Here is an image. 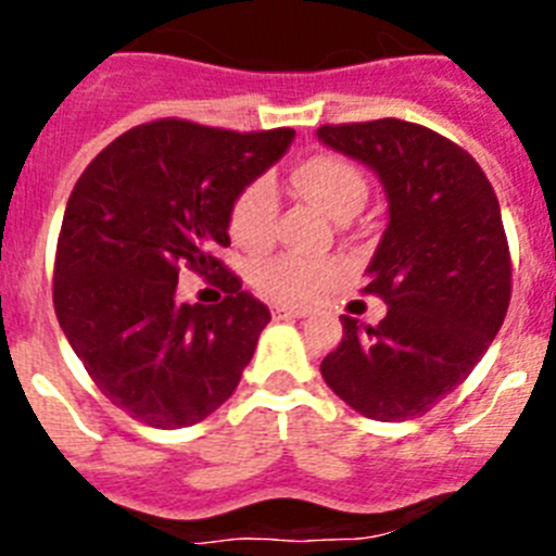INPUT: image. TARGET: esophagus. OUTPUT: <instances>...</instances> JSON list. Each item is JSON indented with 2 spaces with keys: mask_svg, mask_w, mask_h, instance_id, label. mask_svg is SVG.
Returning a JSON list of instances; mask_svg holds the SVG:
<instances>
[{
  "mask_svg": "<svg viewBox=\"0 0 556 556\" xmlns=\"http://www.w3.org/2000/svg\"><path fill=\"white\" fill-rule=\"evenodd\" d=\"M269 312H273V317H275V320H292V317H306V308H294V306H278V303H275V306L269 308Z\"/></svg>",
  "mask_w": 556,
  "mask_h": 556,
  "instance_id": "34e87169",
  "label": "esophagus"
}]
</instances>
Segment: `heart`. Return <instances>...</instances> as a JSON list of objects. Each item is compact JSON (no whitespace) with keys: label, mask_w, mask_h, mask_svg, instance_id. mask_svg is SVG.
I'll return each instance as SVG.
<instances>
[{"label":"heart","mask_w":556,"mask_h":556,"mask_svg":"<svg viewBox=\"0 0 556 556\" xmlns=\"http://www.w3.org/2000/svg\"><path fill=\"white\" fill-rule=\"evenodd\" d=\"M292 186L303 198L328 211L333 219H351L367 203L365 172L339 152H317L292 169ZM275 217H278V194L264 178L250 180L236 191L228 208V233L244 253H262L273 244ZM345 275V264L337 258H301V255H278L258 264L253 273L255 289L281 306H308L331 292Z\"/></svg>","instance_id":"heart-1"}]
</instances>
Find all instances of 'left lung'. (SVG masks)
Listing matches in <instances>:
<instances>
[{"instance_id": "1", "label": "left lung", "mask_w": 556, "mask_h": 556, "mask_svg": "<svg viewBox=\"0 0 556 556\" xmlns=\"http://www.w3.org/2000/svg\"><path fill=\"white\" fill-rule=\"evenodd\" d=\"M323 144L378 172L390 225L362 289L387 303L378 326L342 314L326 384L370 420H409L470 376L513 298L498 198L468 150L404 119L345 122Z\"/></svg>"}]
</instances>
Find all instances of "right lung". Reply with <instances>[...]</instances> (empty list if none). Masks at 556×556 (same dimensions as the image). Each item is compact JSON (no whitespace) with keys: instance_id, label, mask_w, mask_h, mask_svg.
I'll use <instances>...</instances> for the list:
<instances>
[{"instance_id":"1","label":"right lung","mask_w":556,"mask_h":556,"mask_svg":"<svg viewBox=\"0 0 556 556\" xmlns=\"http://www.w3.org/2000/svg\"><path fill=\"white\" fill-rule=\"evenodd\" d=\"M292 139V127L155 119L113 139L68 194L52 275L58 323L102 395L141 424L186 429L233 395L269 308L217 250L230 244L236 191ZM180 268L223 288L224 303L180 304Z\"/></svg>"}]
</instances>
